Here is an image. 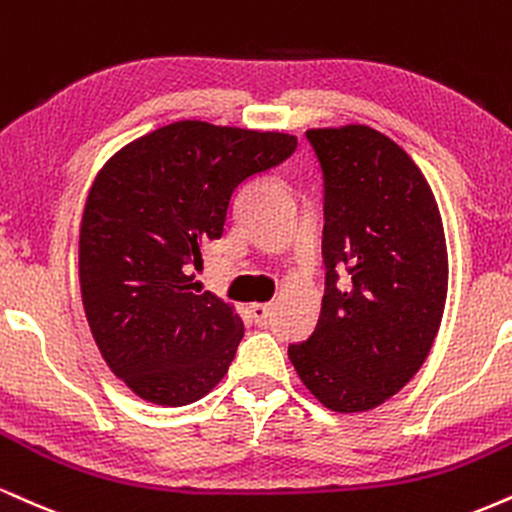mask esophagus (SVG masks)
Instances as JSON below:
<instances>
[{"mask_svg": "<svg viewBox=\"0 0 512 512\" xmlns=\"http://www.w3.org/2000/svg\"><path fill=\"white\" fill-rule=\"evenodd\" d=\"M250 315L260 326H267L269 319H272V305H264V303H252L250 305Z\"/></svg>", "mask_w": 512, "mask_h": 512, "instance_id": "esophagus-1", "label": "esophagus"}]
</instances>
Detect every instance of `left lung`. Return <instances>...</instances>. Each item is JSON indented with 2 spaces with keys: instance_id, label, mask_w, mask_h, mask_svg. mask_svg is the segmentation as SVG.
<instances>
[{
  "instance_id": "obj_1",
  "label": "left lung",
  "mask_w": 512,
  "mask_h": 512,
  "mask_svg": "<svg viewBox=\"0 0 512 512\" xmlns=\"http://www.w3.org/2000/svg\"><path fill=\"white\" fill-rule=\"evenodd\" d=\"M305 135L324 176L326 288L315 331L288 357L324 408L372 410L415 377L439 331L448 291L439 205L384 133L357 123Z\"/></svg>"
}]
</instances>
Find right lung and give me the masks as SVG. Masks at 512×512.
Segmentation results:
<instances>
[{"label": "right lung", "instance_id": "1", "mask_svg": "<svg viewBox=\"0 0 512 512\" xmlns=\"http://www.w3.org/2000/svg\"><path fill=\"white\" fill-rule=\"evenodd\" d=\"M295 147L288 133L176 121L97 174L80 224V293L104 362L135 396L181 408L229 372L243 322L195 269L240 183Z\"/></svg>", "mask_w": 512, "mask_h": 512}]
</instances>
